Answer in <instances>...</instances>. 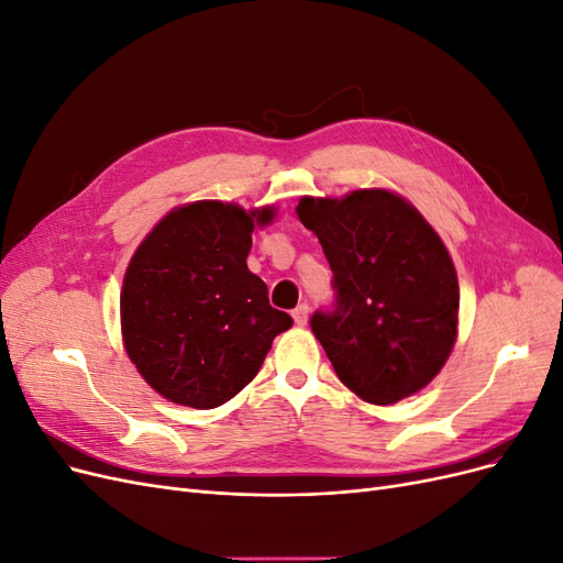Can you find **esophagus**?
Wrapping results in <instances>:
<instances>
[{"label": "esophagus", "instance_id": "34e87169", "mask_svg": "<svg viewBox=\"0 0 563 563\" xmlns=\"http://www.w3.org/2000/svg\"><path fill=\"white\" fill-rule=\"evenodd\" d=\"M291 317H294V321L298 323V327H305V323H308V317H310V308L308 305H298V308L291 312Z\"/></svg>", "mask_w": 563, "mask_h": 563}]
</instances>
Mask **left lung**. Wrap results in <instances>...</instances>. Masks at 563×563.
I'll list each match as a JSON object with an SVG mask.
<instances>
[{"label":"left lung","instance_id":"left-lung-1","mask_svg":"<svg viewBox=\"0 0 563 563\" xmlns=\"http://www.w3.org/2000/svg\"><path fill=\"white\" fill-rule=\"evenodd\" d=\"M296 211L333 272V308L317 310L310 327L335 376L371 404L411 397L455 343L460 291L444 242L387 190L302 197Z\"/></svg>","mask_w":563,"mask_h":563}]
</instances>
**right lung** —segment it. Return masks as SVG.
<instances>
[{"label": "right lung", "mask_w": 563, "mask_h": 563, "mask_svg": "<svg viewBox=\"0 0 563 563\" xmlns=\"http://www.w3.org/2000/svg\"><path fill=\"white\" fill-rule=\"evenodd\" d=\"M251 211L195 201L164 216L129 263L122 333L129 360L174 404L216 408L261 371L267 350L294 319L275 310L267 286L246 267Z\"/></svg>", "instance_id": "obj_1"}]
</instances>
